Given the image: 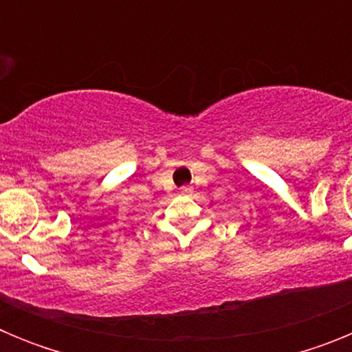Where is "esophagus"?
I'll return each mask as SVG.
<instances>
[{"label": "esophagus", "instance_id": "esophagus-1", "mask_svg": "<svg viewBox=\"0 0 352 352\" xmlns=\"http://www.w3.org/2000/svg\"><path fill=\"white\" fill-rule=\"evenodd\" d=\"M179 190H182V194H190L192 186L190 185H183L182 188H179Z\"/></svg>", "mask_w": 352, "mask_h": 352}]
</instances>
